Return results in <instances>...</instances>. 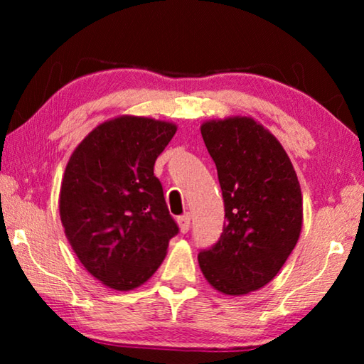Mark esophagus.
Here are the masks:
<instances>
[{
	"instance_id": "34e87169",
	"label": "esophagus",
	"mask_w": 364,
	"mask_h": 364,
	"mask_svg": "<svg viewBox=\"0 0 364 364\" xmlns=\"http://www.w3.org/2000/svg\"><path fill=\"white\" fill-rule=\"evenodd\" d=\"M178 225H180L181 232H188L191 228V215L184 213V215H181V217H178Z\"/></svg>"
}]
</instances>
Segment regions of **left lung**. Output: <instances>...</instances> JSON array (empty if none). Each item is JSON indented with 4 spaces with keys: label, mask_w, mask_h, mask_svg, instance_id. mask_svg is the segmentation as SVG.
<instances>
[{
    "label": "left lung",
    "mask_w": 364,
    "mask_h": 364,
    "mask_svg": "<svg viewBox=\"0 0 364 364\" xmlns=\"http://www.w3.org/2000/svg\"><path fill=\"white\" fill-rule=\"evenodd\" d=\"M200 133L217 165L226 223L197 258L217 291L249 294L278 274L299 241L300 184L279 141L254 119L205 122Z\"/></svg>",
    "instance_id": "left-lung-1"
}]
</instances>
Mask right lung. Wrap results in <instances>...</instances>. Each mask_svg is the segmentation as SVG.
I'll list each match as a JSON object with an SVG mask.
<instances>
[{
	"label": "right lung",
	"mask_w": 364,
	"mask_h": 364,
	"mask_svg": "<svg viewBox=\"0 0 364 364\" xmlns=\"http://www.w3.org/2000/svg\"><path fill=\"white\" fill-rule=\"evenodd\" d=\"M175 133L173 123L123 115L96 127L65 167V236L88 273L115 291L144 284L180 231L154 175Z\"/></svg>",
	"instance_id": "1"
}]
</instances>
